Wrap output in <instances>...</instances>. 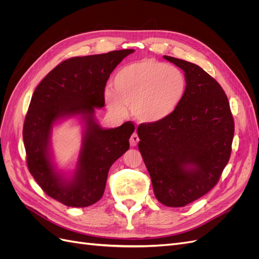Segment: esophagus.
I'll return each instance as SVG.
<instances>
[{
  "label": "esophagus",
  "mask_w": 259,
  "mask_h": 259,
  "mask_svg": "<svg viewBox=\"0 0 259 259\" xmlns=\"http://www.w3.org/2000/svg\"><path fill=\"white\" fill-rule=\"evenodd\" d=\"M138 142H139L138 135L136 134V133H134V134H133V135L131 136V138H130V144H131L132 147H135V146H137Z\"/></svg>",
  "instance_id": "34e87169"
}]
</instances>
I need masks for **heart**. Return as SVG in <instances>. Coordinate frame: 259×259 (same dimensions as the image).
<instances>
[{
    "instance_id": "b5f03b06",
    "label": "heart",
    "mask_w": 259,
    "mask_h": 259,
    "mask_svg": "<svg viewBox=\"0 0 259 259\" xmlns=\"http://www.w3.org/2000/svg\"><path fill=\"white\" fill-rule=\"evenodd\" d=\"M187 79L182 70L151 58L123 67L112 80V91L105 92V103L113 114L123 116L126 107L142 124L166 120L182 103Z\"/></svg>"
}]
</instances>
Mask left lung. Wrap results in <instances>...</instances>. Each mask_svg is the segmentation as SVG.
I'll list each match as a JSON object with an SVG mask.
<instances>
[{"label": "left lung", "instance_id": "left-lung-1", "mask_svg": "<svg viewBox=\"0 0 259 259\" xmlns=\"http://www.w3.org/2000/svg\"><path fill=\"white\" fill-rule=\"evenodd\" d=\"M185 72L187 91L176 111L155 124H140L138 149L155 198L185 206L213 188L229 161L234 122L222 86L201 67L163 56Z\"/></svg>", "mask_w": 259, "mask_h": 259}]
</instances>
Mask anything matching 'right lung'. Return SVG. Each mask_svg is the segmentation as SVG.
<instances>
[{"label": "right lung", "instance_id": "1", "mask_svg": "<svg viewBox=\"0 0 259 259\" xmlns=\"http://www.w3.org/2000/svg\"><path fill=\"white\" fill-rule=\"evenodd\" d=\"M134 50L73 57L62 61L35 89L23 124V144L31 175L45 193L67 206L85 207L103 197L109 168L128 150L135 126L125 122L115 128L97 123L96 108L105 106L110 73ZM77 116L83 126L76 168L57 169L51 149L52 127Z\"/></svg>", "mask_w": 259, "mask_h": 259}]
</instances>
